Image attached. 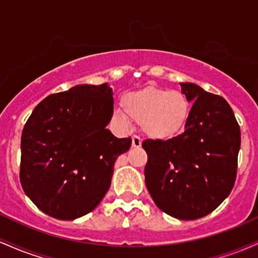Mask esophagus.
<instances>
[{
    "instance_id": "esophagus-1",
    "label": "esophagus",
    "mask_w": 258,
    "mask_h": 258,
    "mask_svg": "<svg viewBox=\"0 0 258 258\" xmlns=\"http://www.w3.org/2000/svg\"><path fill=\"white\" fill-rule=\"evenodd\" d=\"M142 146V139L138 136H133L132 137V147L133 148H139Z\"/></svg>"
}]
</instances>
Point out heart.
I'll use <instances>...</instances> for the list:
<instances>
[{
	"mask_svg": "<svg viewBox=\"0 0 258 258\" xmlns=\"http://www.w3.org/2000/svg\"><path fill=\"white\" fill-rule=\"evenodd\" d=\"M114 119L122 127L135 121L147 137L166 141L184 130L190 116V102L183 92L167 88L148 87L126 94Z\"/></svg>",
	"mask_w": 258,
	"mask_h": 258,
	"instance_id": "obj_1",
	"label": "heart"
}]
</instances>
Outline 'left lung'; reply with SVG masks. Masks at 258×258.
Wrapping results in <instances>:
<instances>
[{
  "instance_id": "left-lung-1",
  "label": "left lung",
  "mask_w": 258,
  "mask_h": 258,
  "mask_svg": "<svg viewBox=\"0 0 258 258\" xmlns=\"http://www.w3.org/2000/svg\"><path fill=\"white\" fill-rule=\"evenodd\" d=\"M193 102L185 131L167 141L146 139V185L165 214L184 221L211 214L232 191L240 127L223 97L180 84Z\"/></svg>"
}]
</instances>
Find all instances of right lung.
<instances>
[{"mask_svg": "<svg viewBox=\"0 0 258 258\" xmlns=\"http://www.w3.org/2000/svg\"><path fill=\"white\" fill-rule=\"evenodd\" d=\"M112 111L108 84L75 86L34 109L22 135L20 183L46 215L75 220L104 198L117 156L132 143L106 128Z\"/></svg>", "mask_w": 258, "mask_h": 258, "instance_id": "obj_1", "label": "right lung"}]
</instances>
